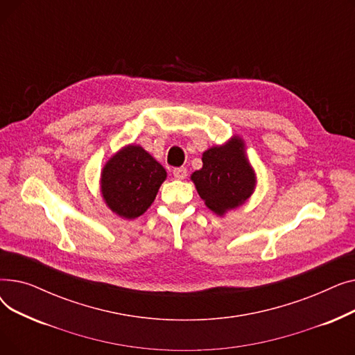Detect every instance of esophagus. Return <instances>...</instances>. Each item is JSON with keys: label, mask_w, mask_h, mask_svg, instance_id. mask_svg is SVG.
<instances>
[{"label": "esophagus", "mask_w": 355, "mask_h": 355, "mask_svg": "<svg viewBox=\"0 0 355 355\" xmlns=\"http://www.w3.org/2000/svg\"><path fill=\"white\" fill-rule=\"evenodd\" d=\"M173 174H174V177H175L177 180H184L185 177H187V168H184V166L174 168Z\"/></svg>", "instance_id": "obj_1"}]
</instances>
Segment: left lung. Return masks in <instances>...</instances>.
<instances>
[{"label": "left lung", "mask_w": 355, "mask_h": 355, "mask_svg": "<svg viewBox=\"0 0 355 355\" xmlns=\"http://www.w3.org/2000/svg\"><path fill=\"white\" fill-rule=\"evenodd\" d=\"M202 168L191 174L197 193L216 214L225 216L252 196L256 175L250 166L245 142L233 137L225 145H217L202 153Z\"/></svg>", "instance_id": "1"}]
</instances>
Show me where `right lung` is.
Listing matches in <instances>:
<instances>
[{
  "label": "right lung",
  "instance_id": "obj_1",
  "mask_svg": "<svg viewBox=\"0 0 355 355\" xmlns=\"http://www.w3.org/2000/svg\"><path fill=\"white\" fill-rule=\"evenodd\" d=\"M165 168L139 145H128L103 166L101 191L106 206L122 218L144 214L154 202Z\"/></svg>",
  "mask_w": 355,
  "mask_h": 355
}]
</instances>
